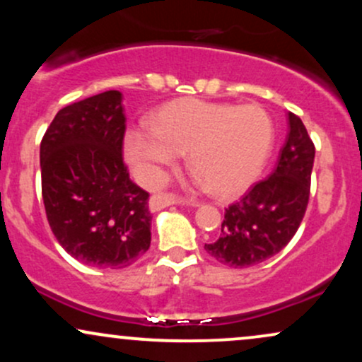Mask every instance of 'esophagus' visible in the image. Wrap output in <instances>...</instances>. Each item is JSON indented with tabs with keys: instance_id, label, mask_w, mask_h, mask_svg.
Instances as JSON below:
<instances>
[{
	"instance_id": "34e87169",
	"label": "esophagus",
	"mask_w": 362,
	"mask_h": 362,
	"mask_svg": "<svg viewBox=\"0 0 362 362\" xmlns=\"http://www.w3.org/2000/svg\"><path fill=\"white\" fill-rule=\"evenodd\" d=\"M173 204L197 207L199 202L197 201H185V199L177 197V195H173V194H156V195H153L151 201H149V207H151L153 211L165 209V207L173 206Z\"/></svg>"
}]
</instances>
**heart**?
Listing matches in <instances>:
<instances>
[{
  "label": "heart",
  "instance_id": "heart-1",
  "mask_svg": "<svg viewBox=\"0 0 362 362\" xmlns=\"http://www.w3.org/2000/svg\"><path fill=\"white\" fill-rule=\"evenodd\" d=\"M272 144V122L255 103L230 105L180 98L156 110L151 127H131L124 153L144 184L155 185L187 151L199 182L235 194L259 175Z\"/></svg>",
  "mask_w": 362,
  "mask_h": 362
}]
</instances>
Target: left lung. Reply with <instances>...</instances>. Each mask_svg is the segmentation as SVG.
I'll use <instances>...</instances> for the list:
<instances>
[{
	"mask_svg": "<svg viewBox=\"0 0 362 362\" xmlns=\"http://www.w3.org/2000/svg\"><path fill=\"white\" fill-rule=\"evenodd\" d=\"M315 146L298 115L288 112V136L271 177L224 211L221 235L206 252L230 267H250L279 253L298 231L310 197Z\"/></svg>",
	"mask_w": 362,
	"mask_h": 362,
	"instance_id": "left-lung-1",
	"label": "left lung"
}]
</instances>
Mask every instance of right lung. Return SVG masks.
I'll use <instances>...</instances> for the list:
<instances>
[{
    "mask_svg": "<svg viewBox=\"0 0 362 362\" xmlns=\"http://www.w3.org/2000/svg\"><path fill=\"white\" fill-rule=\"evenodd\" d=\"M122 93L103 91L56 114L40 143L42 197L57 242L81 264L124 269L151 243L149 194L122 161Z\"/></svg>",
    "mask_w": 362,
    "mask_h": 362,
    "instance_id": "1",
    "label": "right lung"
}]
</instances>
